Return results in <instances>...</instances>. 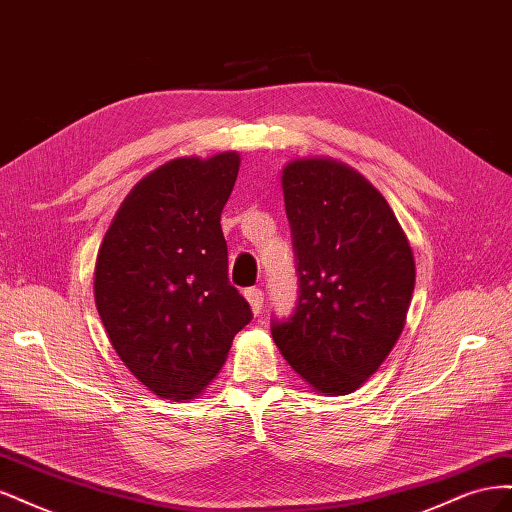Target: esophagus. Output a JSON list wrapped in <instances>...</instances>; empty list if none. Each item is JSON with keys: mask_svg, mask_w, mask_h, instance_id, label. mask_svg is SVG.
Returning <instances> with one entry per match:
<instances>
[{"mask_svg": "<svg viewBox=\"0 0 512 512\" xmlns=\"http://www.w3.org/2000/svg\"><path fill=\"white\" fill-rule=\"evenodd\" d=\"M245 299H247V303H250L254 316H258L262 312V305H265V292H262L260 288H250V290H245Z\"/></svg>", "mask_w": 512, "mask_h": 512, "instance_id": "1", "label": "esophagus"}]
</instances>
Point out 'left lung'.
<instances>
[{
    "label": "left lung",
    "mask_w": 512,
    "mask_h": 512,
    "mask_svg": "<svg viewBox=\"0 0 512 512\" xmlns=\"http://www.w3.org/2000/svg\"><path fill=\"white\" fill-rule=\"evenodd\" d=\"M299 273L290 318L273 342L324 395H348L376 374L404 331L416 267L384 196L331 158L292 160L282 173Z\"/></svg>",
    "instance_id": "1"
}]
</instances>
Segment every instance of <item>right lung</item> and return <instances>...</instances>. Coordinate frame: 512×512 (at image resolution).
Instances as JSON below:
<instances>
[{"label":"right lung","mask_w":512,"mask_h":512,"mask_svg":"<svg viewBox=\"0 0 512 512\" xmlns=\"http://www.w3.org/2000/svg\"><path fill=\"white\" fill-rule=\"evenodd\" d=\"M241 158H177L138 181L106 230L94 297L132 376L164 399H194L218 376L252 309L228 282L220 226Z\"/></svg>","instance_id":"1"}]
</instances>
